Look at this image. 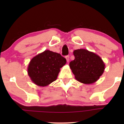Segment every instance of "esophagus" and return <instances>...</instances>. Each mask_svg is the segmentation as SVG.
I'll list each match as a JSON object with an SVG mask.
<instances>
[{
  "label": "esophagus",
  "instance_id": "esophagus-1",
  "mask_svg": "<svg viewBox=\"0 0 124 124\" xmlns=\"http://www.w3.org/2000/svg\"><path fill=\"white\" fill-rule=\"evenodd\" d=\"M65 58H66V59H67V62H69V56H68V55L66 56Z\"/></svg>",
  "mask_w": 124,
  "mask_h": 124
}]
</instances>
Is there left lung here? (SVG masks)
Returning a JSON list of instances; mask_svg holds the SVG:
<instances>
[{
	"label": "left lung",
	"instance_id": "1",
	"mask_svg": "<svg viewBox=\"0 0 124 124\" xmlns=\"http://www.w3.org/2000/svg\"><path fill=\"white\" fill-rule=\"evenodd\" d=\"M74 60L69 63L76 80L84 84H91L98 81L105 69V64L99 55L86 49L73 51Z\"/></svg>",
	"mask_w": 124,
	"mask_h": 124
}]
</instances>
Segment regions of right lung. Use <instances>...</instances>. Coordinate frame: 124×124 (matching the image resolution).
<instances>
[{"instance_id":"add662e5","label":"right lung","mask_w":124,"mask_h":124,"mask_svg":"<svg viewBox=\"0 0 124 124\" xmlns=\"http://www.w3.org/2000/svg\"><path fill=\"white\" fill-rule=\"evenodd\" d=\"M67 60L60 54L45 50L30 60L28 73L34 84L39 86H47L55 81Z\"/></svg>"}]
</instances>
